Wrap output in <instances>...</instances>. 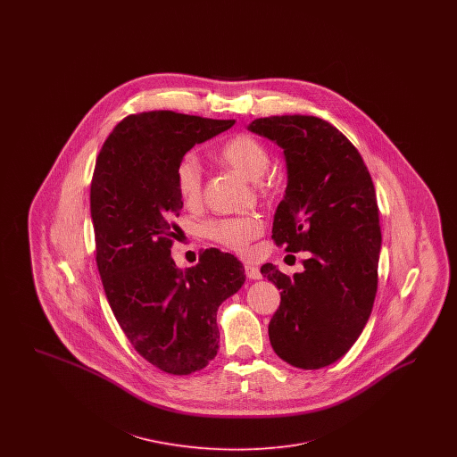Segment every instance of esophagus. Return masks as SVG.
I'll return each mask as SVG.
<instances>
[{
    "instance_id": "esophagus-1",
    "label": "esophagus",
    "mask_w": 457,
    "mask_h": 457,
    "mask_svg": "<svg viewBox=\"0 0 457 457\" xmlns=\"http://www.w3.org/2000/svg\"><path fill=\"white\" fill-rule=\"evenodd\" d=\"M245 274H246V278L248 279H261V269L259 267H255V265H252V263H246L245 265Z\"/></svg>"
}]
</instances>
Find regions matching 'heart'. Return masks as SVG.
<instances>
[{"label":"heart","instance_id":"b5f03b06","mask_svg":"<svg viewBox=\"0 0 457 457\" xmlns=\"http://www.w3.org/2000/svg\"><path fill=\"white\" fill-rule=\"evenodd\" d=\"M219 157L252 181H259L270 166V153L259 138L239 133L229 138L220 149ZM176 187L181 200L187 205H196L202 200L204 171L195 154H185L176 166ZM262 187V183H259ZM205 237L219 245L245 253L248 245L263 233L262 219L257 216H235V218L214 219L204 228Z\"/></svg>","mask_w":457,"mask_h":457}]
</instances>
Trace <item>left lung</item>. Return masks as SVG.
<instances>
[{
	"mask_svg": "<svg viewBox=\"0 0 457 457\" xmlns=\"http://www.w3.org/2000/svg\"><path fill=\"white\" fill-rule=\"evenodd\" d=\"M248 130L276 142L286 159L272 239L286 252H310L293 278L262 265L283 289L269 339L286 363L322 369L348 353L373 308L382 245L373 181L356 147L320 118H259Z\"/></svg>",
	"mask_w": 457,
	"mask_h": 457,
	"instance_id": "1",
	"label": "left lung"
}]
</instances>
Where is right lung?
Listing matches in <instances>:
<instances>
[{
    "instance_id": "add662e5",
    "label": "right lung",
    "mask_w": 457,
    "mask_h": 457,
    "mask_svg": "<svg viewBox=\"0 0 457 457\" xmlns=\"http://www.w3.org/2000/svg\"><path fill=\"white\" fill-rule=\"evenodd\" d=\"M233 125L174 111L130 114L96 161L90 216L104 293L133 348L166 373L188 375L214 360L219 304L245 283L241 262L218 248L187 269L171 257L183 207L176 166Z\"/></svg>"
}]
</instances>
